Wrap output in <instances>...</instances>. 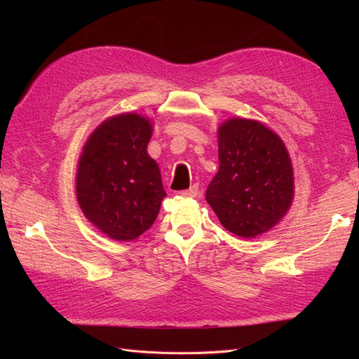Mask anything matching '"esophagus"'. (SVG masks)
I'll list each match as a JSON object with an SVG mask.
<instances>
[{
	"instance_id": "34e87169",
	"label": "esophagus",
	"mask_w": 359,
	"mask_h": 359,
	"mask_svg": "<svg viewBox=\"0 0 359 359\" xmlns=\"http://www.w3.org/2000/svg\"><path fill=\"white\" fill-rule=\"evenodd\" d=\"M181 196L184 198H199L201 196V190L198 184H193V186L189 190L181 191Z\"/></svg>"
}]
</instances>
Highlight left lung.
<instances>
[{"label": "left lung", "mask_w": 359, "mask_h": 359, "mask_svg": "<svg viewBox=\"0 0 359 359\" xmlns=\"http://www.w3.org/2000/svg\"><path fill=\"white\" fill-rule=\"evenodd\" d=\"M219 172L206 189L227 231L256 238L287 214L295 196L292 160L281 137L256 119L232 116L217 128Z\"/></svg>", "instance_id": "obj_1"}]
</instances>
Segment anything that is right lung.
<instances>
[{"label":"right lung","instance_id":"right-lung-1","mask_svg":"<svg viewBox=\"0 0 359 359\" xmlns=\"http://www.w3.org/2000/svg\"><path fill=\"white\" fill-rule=\"evenodd\" d=\"M153 121L136 112L106 118L86 139L76 169V198L103 235L127 243L156 222L166 191L147 147Z\"/></svg>","mask_w":359,"mask_h":359}]
</instances>
